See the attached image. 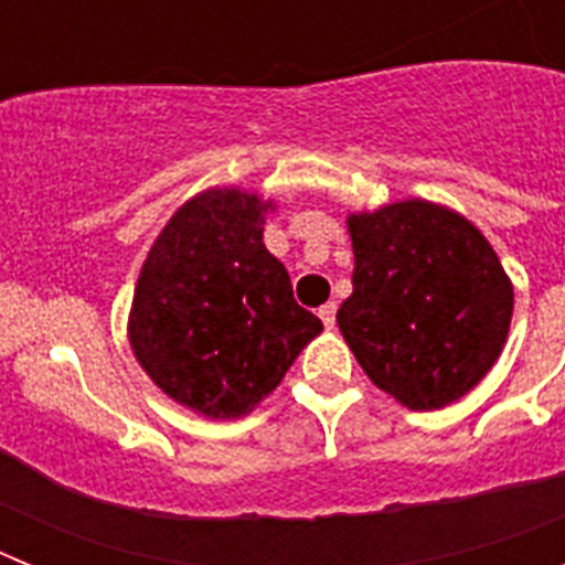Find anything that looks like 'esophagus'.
<instances>
[{
  "mask_svg": "<svg viewBox=\"0 0 565 565\" xmlns=\"http://www.w3.org/2000/svg\"><path fill=\"white\" fill-rule=\"evenodd\" d=\"M319 319H322V326L331 331L337 326V302H326V306L319 308Z\"/></svg>",
  "mask_w": 565,
  "mask_h": 565,
  "instance_id": "1",
  "label": "esophagus"
}]
</instances>
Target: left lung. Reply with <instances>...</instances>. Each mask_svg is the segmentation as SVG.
<instances>
[{"label":"left lung","mask_w":565,"mask_h":565,"mask_svg":"<svg viewBox=\"0 0 565 565\" xmlns=\"http://www.w3.org/2000/svg\"><path fill=\"white\" fill-rule=\"evenodd\" d=\"M353 294L337 313L379 391L411 411L458 402L501 356L512 282L467 217L430 201H402L348 217Z\"/></svg>","instance_id":"8db88e82"}]
</instances>
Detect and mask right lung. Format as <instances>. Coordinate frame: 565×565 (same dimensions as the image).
I'll return each mask as SVG.
<instances>
[{
    "mask_svg": "<svg viewBox=\"0 0 565 565\" xmlns=\"http://www.w3.org/2000/svg\"><path fill=\"white\" fill-rule=\"evenodd\" d=\"M268 209L239 189L201 192L158 234L135 286V359L169 398L209 418L254 411L322 331L263 243Z\"/></svg>",
    "mask_w": 565,
    "mask_h": 565,
    "instance_id": "add662e5",
    "label": "right lung"
}]
</instances>
